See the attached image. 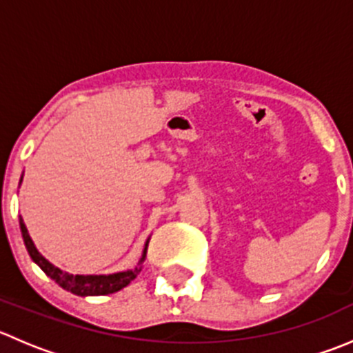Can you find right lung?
Wrapping results in <instances>:
<instances>
[{
	"label": "right lung",
	"mask_w": 353,
	"mask_h": 353,
	"mask_svg": "<svg viewBox=\"0 0 353 353\" xmlns=\"http://www.w3.org/2000/svg\"><path fill=\"white\" fill-rule=\"evenodd\" d=\"M20 229H22L23 243H25V248H27L28 254H30V258L34 259V261L41 266L42 272H44L48 276H51V279L54 280L59 287H63L65 290L71 292V294H74V295L87 297V295L114 294V292L121 290V288L126 287L128 283L133 282V280L137 279L138 273L141 272V268L138 266V268H134V270H128V272H121V273H112V275H70V273L61 272V270L56 268L54 265H51V263H49L48 259H46L44 256H42L41 252L35 249V245H34V243H32L30 236H28V230H27V227H25L22 219H20ZM147 248H148V241H147V244H145L143 256H141V259L138 265H141V263H143L145 256H147Z\"/></svg>",
	"instance_id": "add662e5"
}]
</instances>
